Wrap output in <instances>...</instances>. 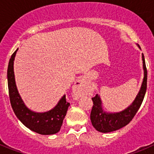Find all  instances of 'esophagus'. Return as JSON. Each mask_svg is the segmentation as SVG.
Listing matches in <instances>:
<instances>
[{"label": "esophagus", "instance_id": "esophagus-1", "mask_svg": "<svg viewBox=\"0 0 154 154\" xmlns=\"http://www.w3.org/2000/svg\"><path fill=\"white\" fill-rule=\"evenodd\" d=\"M73 93L77 97L83 96L86 89V79L81 78L75 82L73 85Z\"/></svg>", "mask_w": 154, "mask_h": 154}]
</instances>
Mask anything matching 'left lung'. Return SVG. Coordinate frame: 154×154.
Returning <instances> with one entry per match:
<instances>
[{
	"label": "left lung",
	"mask_w": 154,
	"mask_h": 154,
	"mask_svg": "<svg viewBox=\"0 0 154 154\" xmlns=\"http://www.w3.org/2000/svg\"><path fill=\"white\" fill-rule=\"evenodd\" d=\"M139 48L140 49V47H139ZM142 60L143 79L141 87L135 99L127 108L119 112H108L103 109L101 98L98 94H96L95 97L92 98L93 106L91 111L90 119L92 126L96 130L101 133H109V132L116 131L126 126L134 117V116L136 115L142 104L146 91L147 71H146L143 54H142Z\"/></svg>",
	"instance_id": "left-lung-1"
}]
</instances>
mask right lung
Masks as SVG:
<instances>
[{
	"label": "right lung",
	"instance_id": "add662e5",
	"mask_svg": "<svg viewBox=\"0 0 154 154\" xmlns=\"http://www.w3.org/2000/svg\"><path fill=\"white\" fill-rule=\"evenodd\" d=\"M17 50L11 57L8 68V91L14 112L24 126L35 133L42 135L57 133L60 130L70 103L66 102L65 95H64L56 106L47 112H34L26 106L17 90L14 78V61Z\"/></svg>",
	"mask_w": 154,
	"mask_h": 154
}]
</instances>
